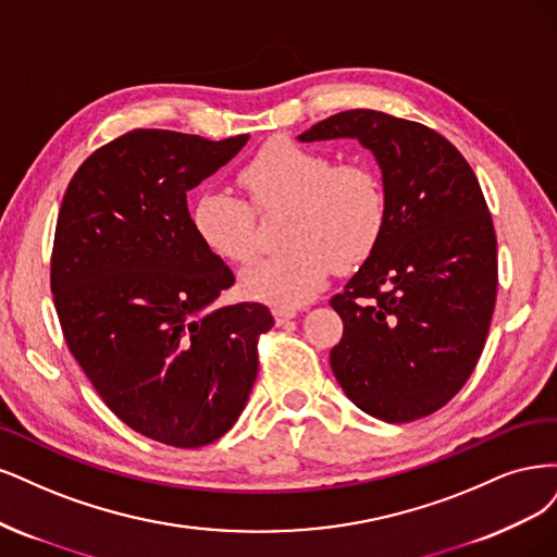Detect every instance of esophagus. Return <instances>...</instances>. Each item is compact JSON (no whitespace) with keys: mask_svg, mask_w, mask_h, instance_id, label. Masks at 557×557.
<instances>
[{"mask_svg":"<svg viewBox=\"0 0 557 557\" xmlns=\"http://www.w3.org/2000/svg\"><path fill=\"white\" fill-rule=\"evenodd\" d=\"M296 314H298L296 310H282V308H275V310H273V317H275V321H277V326H284L286 321H292Z\"/></svg>","mask_w":557,"mask_h":557,"instance_id":"obj_1","label":"esophagus"}]
</instances>
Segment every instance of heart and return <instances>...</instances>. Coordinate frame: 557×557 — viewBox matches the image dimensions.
Segmentation results:
<instances>
[{
	"mask_svg": "<svg viewBox=\"0 0 557 557\" xmlns=\"http://www.w3.org/2000/svg\"><path fill=\"white\" fill-rule=\"evenodd\" d=\"M238 183L265 214L284 212L289 249L255 263L240 277L247 298L273 308H302L324 289L335 265L354 271L380 247L388 224L382 177L361 161L275 138L247 161ZM228 191H203L191 206V228L212 257L247 263L257 255L255 210Z\"/></svg>",
	"mask_w": 557,
	"mask_h": 557,
	"instance_id": "b5f03b06",
	"label": "heart"
}]
</instances>
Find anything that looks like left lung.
I'll use <instances>...</instances> for the list:
<instances>
[{
	"label": "left lung",
	"instance_id": "1",
	"mask_svg": "<svg viewBox=\"0 0 557 557\" xmlns=\"http://www.w3.org/2000/svg\"><path fill=\"white\" fill-rule=\"evenodd\" d=\"M335 138L372 152L388 224L376 252L331 298L345 324L331 368L366 414L417 421L456 396L486 345L497 294L491 212L465 157L419 122L356 109L298 136Z\"/></svg>",
	"mask_w": 557,
	"mask_h": 557
}]
</instances>
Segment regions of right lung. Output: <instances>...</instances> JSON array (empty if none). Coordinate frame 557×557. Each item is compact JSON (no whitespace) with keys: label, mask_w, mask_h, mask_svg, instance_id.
Returning a JSON list of instances; mask_svg holds the SVG:
<instances>
[{"label":"right lung","mask_w":557,"mask_h":557,"mask_svg":"<svg viewBox=\"0 0 557 557\" xmlns=\"http://www.w3.org/2000/svg\"><path fill=\"white\" fill-rule=\"evenodd\" d=\"M247 140L134 129L83 161L60 208L50 289L66 345L120 421L177 448L238 421L275 324L261 302L212 308L236 277L187 210Z\"/></svg>","instance_id":"add662e5"}]
</instances>
